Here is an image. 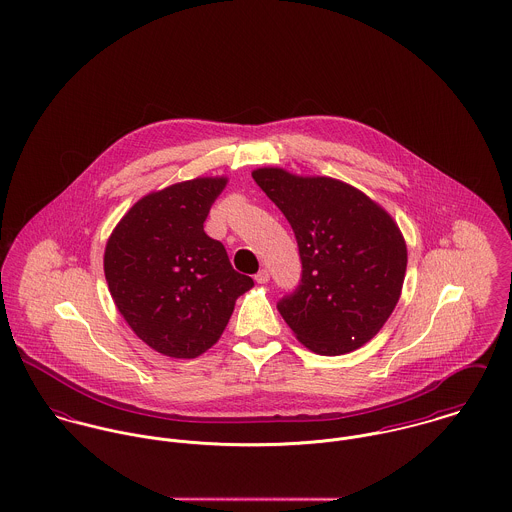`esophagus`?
Wrapping results in <instances>:
<instances>
[{"label": "esophagus", "mask_w": 512, "mask_h": 512, "mask_svg": "<svg viewBox=\"0 0 512 512\" xmlns=\"http://www.w3.org/2000/svg\"><path fill=\"white\" fill-rule=\"evenodd\" d=\"M254 280H256L258 284H268V282H270V272H268V270H260V272L254 276Z\"/></svg>", "instance_id": "esophagus-1"}]
</instances>
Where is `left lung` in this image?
<instances>
[{
    "label": "left lung",
    "instance_id": "8db88e82",
    "mask_svg": "<svg viewBox=\"0 0 512 512\" xmlns=\"http://www.w3.org/2000/svg\"><path fill=\"white\" fill-rule=\"evenodd\" d=\"M292 224L301 284L278 309L297 341L323 357L368 343L392 315L406 276V240L394 219L357 187L282 167L252 171Z\"/></svg>",
    "mask_w": 512,
    "mask_h": 512
}]
</instances>
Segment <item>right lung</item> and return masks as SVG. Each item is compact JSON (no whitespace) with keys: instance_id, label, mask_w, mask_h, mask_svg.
Instances as JSON below:
<instances>
[{"instance_id":"add662e5","label":"right lung","mask_w":512,"mask_h":512,"mask_svg":"<svg viewBox=\"0 0 512 512\" xmlns=\"http://www.w3.org/2000/svg\"><path fill=\"white\" fill-rule=\"evenodd\" d=\"M226 177H197L142 197L112 230L104 250L110 295L153 351L195 359L222 335L252 278L238 274L203 222Z\"/></svg>"}]
</instances>
